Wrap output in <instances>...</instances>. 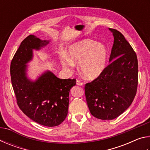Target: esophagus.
Masks as SVG:
<instances>
[{"instance_id": "34e87169", "label": "esophagus", "mask_w": 150, "mask_h": 150, "mask_svg": "<svg viewBox=\"0 0 150 150\" xmlns=\"http://www.w3.org/2000/svg\"><path fill=\"white\" fill-rule=\"evenodd\" d=\"M76 84H77V85L82 86L83 85V83L82 82V81H81L80 80H77V81H76Z\"/></svg>"}]
</instances>
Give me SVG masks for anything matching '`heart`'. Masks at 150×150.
I'll return each mask as SVG.
<instances>
[{"label": "heart", "instance_id": "heart-1", "mask_svg": "<svg viewBox=\"0 0 150 150\" xmlns=\"http://www.w3.org/2000/svg\"><path fill=\"white\" fill-rule=\"evenodd\" d=\"M67 56L62 55L60 62L63 68L72 72L74 63H79L81 73L88 79H95L105 70L108 58L107 48L101 43L84 39L68 47Z\"/></svg>", "mask_w": 150, "mask_h": 150}]
</instances>
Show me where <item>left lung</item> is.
I'll list each match as a JSON object with an SVG mask.
<instances>
[{"label":"left lung","instance_id":"1","mask_svg":"<svg viewBox=\"0 0 150 150\" xmlns=\"http://www.w3.org/2000/svg\"><path fill=\"white\" fill-rule=\"evenodd\" d=\"M112 32L114 44L110 64L99 77L85 85V93L91 115L103 120L122 114L133 102L138 82L137 55L121 33Z\"/></svg>","mask_w":150,"mask_h":150}]
</instances>
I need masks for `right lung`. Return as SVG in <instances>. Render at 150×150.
<instances>
[{
	"label": "right lung",
	"instance_id": "add662e5",
	"mask_svg": "<svg viewBox=\"0 0 150 150\" xmlns=\"http://www.w3.org/2000/svg\"><path fill=\"white\" fill-rule=\"evenodd\" d=\"M48 44L34 35L26 37L12 60L11 75L20 110L35 122L53 127L59 125L67 115L69 91L76 79H62L50 71L34 81L28 78L26 63L32 59L33 50H39Z\"/></svg>",
	"mask_w": 150,
	"mask_h": 150
}]
</instances>
